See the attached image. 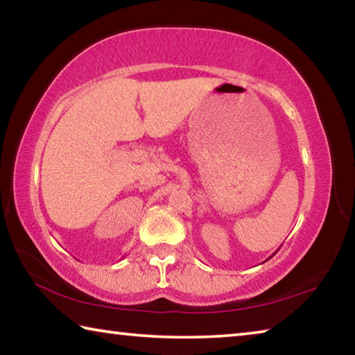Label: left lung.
<instances>
[{
  "label": "left lung",
  "mask_w": 355,
  "mask_h": 355,
  "mask_svg": "<svg viewBox=\"0 0 355 355\" xmlns=\"http://www.w3.org/2000/svg\"><path fill=\"white\" fill-rule=\"evenodd\" d=\"M269 258H271V257H269Z\"/></svg>",
  "instance_id": "left-lung-1"
}]
</instances>
